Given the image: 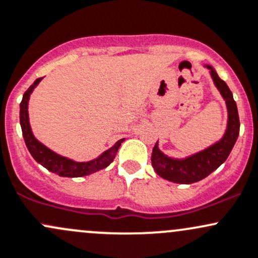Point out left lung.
<instances>
[{
    "label": "left lung",
    "instance_id": "left-lung-1",
    "mask_svg": "<svg viewBox=\"0 0 258 258\" xmlns=\"http://www.w3.org/2000/svg\"><path fill=\"white\" fill-rule=\"evenodd\" d=\"M210 73L214 85L225 100L227 110V123L224 135L219 141L213 143L205 150L186 156L184 158H173L167 156L159 150L158 141L152 151V167L157 174L165 180L178 184H191L199 181L210 173L218 169L229 157L230 152L234 148L235 142L240 132V120L236 102L232 93L224 80L219 78L218 73L211 65L205 64Z\"/></svg>",
    "mask_w": 258,
    "mask_h": 258
}]
</instances>
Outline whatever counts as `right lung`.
Returning <instances> with one entry per match:
<instances>
[{"mask_svg":"<svg viewBox=\"0 0 258 258\" xmlns=\"http://www.w3.org/2000/svg\"><path fill=\"white\" fill-rule=\"evenodd\" d=\"M43 78H39L29 86L28 90L23 95V99L20 105V123L22 128V134H23L24 142H26L27 148H28L29 153L32 154L34 159L47 168L51 173H55L59 177H68V178H78V177H85V175L93 174L95 172L104 169L107 165L111 164V162L115 159L116 153H117L118 148H120L121 143L123 142L124 138L118 140L115 145L111 148H108L105 152H102L99 157L91 159L88 162H77L74 159H70L68 157L60 156V154L55 153L48 148L47 146L43 145L42 142L34 137L33 132H32L31 123H29V116H28V102L31 94L36 89L38 84L42 81Z\"/></svg>","mask_w":258,"mask_h":258,"instance_id":"right-lung-1","label":"right lung"}]
</instances>
